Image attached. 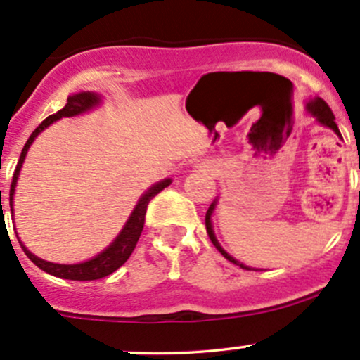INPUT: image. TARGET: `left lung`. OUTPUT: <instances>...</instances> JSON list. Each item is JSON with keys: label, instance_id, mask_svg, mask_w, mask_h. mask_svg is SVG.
I'll list each match as a JSON object with an SVG mask.
<instances>
[{"label": "left lung", "instance_id": "1", "mask_svg": "<svg viewBox=\"0 0 360 360\" xmlns=\"http://www.w3.org/2000/svg\"><path fill=\"white\" fill-rule=\"evenodd\" d=\"M307 110H309V114H312V116L316 117V121H317V123H321L322 126H326V128H331L333 131H335L336 135H338L340 139H342V133H340L338 126H336V123H335V114H333V110L329 109V105H328V103L324 102V100H322V98H319V97H317V98H314V100H310V102L307 103ZM214 206H217V201H213V202H211V206L207 207V211H206V232H207V236H210L211 243H213V246L217 248V250L220 251V253L224 255V257L227 258L229 262L236 263V265H239L240 269L251 270L250 266L243 265V263H240V262H237L236 258H232L231 255H229L227 251H225L224 248L220 246V243H218V240H217V237H214V232H213V225H211V214H213V211H214Z\"/></svg>", "mask_w": 360, "mask_h": 360}]
</instances>
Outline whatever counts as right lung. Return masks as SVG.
<instances>
[{"label":"right lung","instance_id":"add662e5","mask_svg":"<svg viewBox=\"0 0 360 360\" xmlns=\"http://www.w3.org/2000/svg\"><path fill=\"white\" fill-rule=\"evenodd\" d=\"M100 102H102V100H100L98 95L94 94V91H81V94L70 95L64 109H60L58 112L48 116L46 120H44L43 123L31 133V136H29V140L25 142L24 149H22V153H20V159H18L17 168H15L13 179H12V187H10V207H12V211H13V194H15V187H17L18 173H20V168H22V165H24V159H25V155H27L29 147H31V143L34 142L36 136H38L44 128H48L51 123H55V121L62 120V117H72V116H77V114L86 112V110L97 107ZM169 184H172V179H166V180L159 181V184L153 185V187H150L146 194H142V198L139 199L136 206L133 207L128 221H126L124 227L121 229L120 236H117L116 239L110 243L109 248H105L102 253H98L97 257H94L91 260H88V262L64 265V263H51V262L41 260V258H38L36 255H32L31 251H29L27 248L22 244V240L18 239V237L17 239H18V243H20L24 253L27 255L29 260L34 263L36 266H39V269L44 270L46 274H51V276H55V277H62V279H70V281L102 279V277L116 272V270L120 269V266L123 265V263L128 260L129 257H131L133 250H135L136 243H139V239H140V234H142V231H143V224H146L147 205H149V201L154 198V195H158L159 192H161L165 187H168Z\"/></svg>","mask_w":360,"mask_h":360}]
</instances>
